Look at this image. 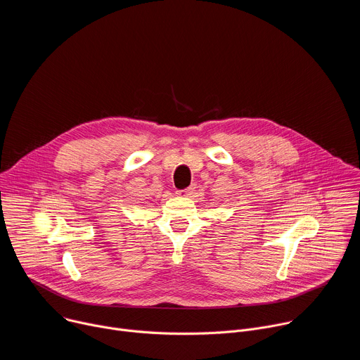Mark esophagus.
I'll use <instances>...</instances> for the list:
<instances>
[{"instance_id":"34e87169","label":"esophagus","mask_w":360,"mask_h":360,"mask_svg":"<svg viewBox=\"0 0 360 360\" xmlns=\"http://www.w3.org/2000/svg\"><path fill=\"white\" fill-rule=\"evenodd\" d=\"M192 192H193V186H189V188H185V189H178L175 193L178 196H189Z\"/></svg>"}]
</instances>
